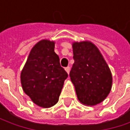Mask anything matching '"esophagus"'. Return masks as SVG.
I'll return each instance as SVG.
<instances>
[{
	"label": "esophagus",
	"mask_w": 130,
	"mask_h": 130,
	"mask_svg": "<svg viewBox=\"0 0 130 130\" xmlns=\"http://www.w3.org/2000/svg\"><path fill=\"white\" fill-rule=\"evenodd\" d=\"M64 69H66V72H67L68 74L69 73V72H70V67H66Z\"/></svg>",
	"instance_id": "obj_1"
}]
</instances>
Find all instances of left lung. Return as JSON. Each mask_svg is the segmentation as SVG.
<instances>
[{"label":"left lung","mask_w":130,"mask_h":130,"mask_svg":"<svg viewBox=\"0 0 130 130\" xmlns=\"http://www.w3.org/2000/svg\"><path fill=\"white\" fill-rule=\"evenodd\" d=\"M72 48L75 62L69 75L78 99L83 105L95 106L111 91V71L93 43L87 41L74 42Z\"/></svg>","instance_id":"obj_1"}]
</instances>
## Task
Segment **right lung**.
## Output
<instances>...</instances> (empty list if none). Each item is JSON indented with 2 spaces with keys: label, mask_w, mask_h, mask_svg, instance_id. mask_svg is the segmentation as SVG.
Instances as JSON below:
<instances>
[{
  "label": "right lung",
  "mask_w": 130,
  "mask_h": 130,
  "mask_svg": "<svg viewBox=\"0 0 130 130\" xmlns=\"http://www.w3.org/2000/svg\"><path fill=\"white\" fill-rule=\"evenodd\" d=\"M54 48L55 41H38L31 50L21 73L24 92L34 103L43 108L58 103L64 82L68 78Z\"/></svg>",
  "instance_id": "obj_1"
}]
</instances>
